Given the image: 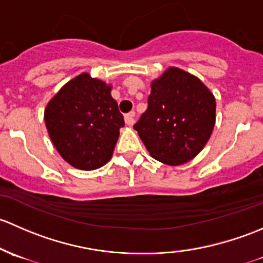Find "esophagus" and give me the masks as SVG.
I'll list each match as a JSON object with an SVG mask.
<instances>
[{
	"label": "esophagus",
	"instance_id": "obj_1",
	"mask_svg": "<svg viewBox=\"0 0 263 263\" xmlns=\"http://www.w3.org/2000/svg\"><path fill=\"white\" fill-rule=\"evenodd\" d=\"M124 119H125V124H128V125H133L135 121V112L134 111L128 112L125 116H124Z\"/></svg>",
	"mask_w": 263,
	"mask_h": 263
}]
</instances>
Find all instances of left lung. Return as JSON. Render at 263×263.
<instances>
[{
    "label": "left lung",
    "instance_id": "obj_1",
    "mask_svg": "<svg viewBox=\"0 0 263 263\" xmlns=\"http://www.w3.org/2000/svg\"><path fill=\"white\" fill-rule=\"evenodd\" d=\"M215 106L213 93L199 78L172 67L152 82L148 107L134 129L154 159L178 166L209 140Z\"/></svg>",
    "mask_w": 263,
    "mask_h": 263
}]
</instances>
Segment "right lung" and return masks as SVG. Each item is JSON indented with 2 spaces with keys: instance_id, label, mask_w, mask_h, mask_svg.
Returning a JSON list of instances; mask_svg holds the SVG:
<instances>
[{
  "instance_id": "obj_1",
  "label": "right lung",
  "mask_w": 263,
  "mask_h": 263,
  "mask_svg": "<svg viewBox=\"0 0 263 263\" xmlns=\"http://www.w3.org/2000/svg\"><path fill=\"white\" fill-rule=\"evenodd\" d=\"M110 91L105 82L82 73L45 109V125L54 147L76 168L96 170L111 158L124 118Z\"/></svg>"
}]
</instances>
